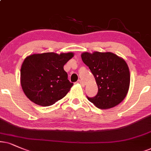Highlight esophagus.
I'll return each instance as SVG.
<instances>
[{"label": "esophagus", "mask_w": 151, "mask_h": 151, "mask_svg": "<svg viewBox=\"0 0 151 151\" xmlns=\"http://www.w3.org/2000/svg\"><path fill=\"white\" fill-rule=\"evenodd\" d=\"M77 83H80V84H81L82 86H84V83H83V81H81V80H78V81H77Z\"/></svg>", "instance_id": "obj_1"}]
</instances>
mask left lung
I'll return each mask as SVG.
<instances>
[{
	"instance_id": "left-lung-1",
	"label": "left lung",
	"mask_w": 151,
	"mask_h": 151,
	"mask_svg": "<svg viewBox=\"0 0 151 151\" xmlns=\"http://www.w3.org/2000/svg\"><path fill=\"white\" fill-rule=\"evenodd\" d=\"M83 62L94 76L98 87V94L88 100L99 109H106L118 105L128 92L130 75L126 62L111 52L81 54Z\"/></svg>"
}]
</instances>
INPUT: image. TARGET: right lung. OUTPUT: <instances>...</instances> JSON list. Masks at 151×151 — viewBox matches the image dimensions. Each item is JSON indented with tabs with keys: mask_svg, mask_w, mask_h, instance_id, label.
I'll return each mask as SVG.
<instances>
[{
	"mask_svg": "<svg viewBox=\"0 0 151 151\" xmlns=\"http://www.w3.org/2000/svg\"><path fill=\"white\" fill-rule=\"evenodd\" d=\"M73 56L72 52H48L26 57L21 68V85L26 97L42 106L63 98L73 85L63 66Z\"/></svg>",
	"mask_w": 151,
	"mask_h": 151,
	"instance_id": "1",
	"label": "right lung"
}]
</instances>
